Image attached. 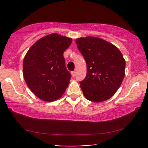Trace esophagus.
Returning a JSON list of instances; mask_svg holds the SVG:
<instances>
[{"mask_svg":"<svg viewBox=\"0 0 148 148\" xmlns=\"http://www.w3.org/2000/svg\"><path fill=\"white\" fill-rule=\"evenodd\" d=\"M71 74H72V77H75V76H76V72H75V71H72V72H71Z\"/></svg>","mask_w":148,"mask_h":148,"instance_id":"obj_1","label":"esophagus"}]
</instances>
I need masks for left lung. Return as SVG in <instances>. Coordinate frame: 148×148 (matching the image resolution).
<instances>
[{"label": "left lung", "mask_w": 148, "mask_h": 148, "mask_svg": "<svg viewBox=\"0 0 148 148\" xmlns=\"http://www.w3.org/2000/svg\"><path fill=\"white\" fill-rule=\"evenodd\" d=\"M76 43L87 64V74L80 82L85 97L93 102L110 99L125 77V60L122 53L99 37H80Z\"/></svg>", "instance_id": "1"}]
</instances>
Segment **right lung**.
Listing matches in <instances>:
<instances>
[{
  "mask_svg": "<svg viewBox=\"0 0 148 148\" xmlns=\"http://www.w3.org/2000/svg\"><path fill=\"white\" fill-rule=\"evenodd\" d=\"M72 40L57 33L42 37L30 47L23 62V78L37 97L53 101L67 89L71 74L65 67L63 53Z\"/></svg>",
  "mask_w": 148,
  "mask_h": 148,
  "instance_id": "obj_1",
  "label": "right lung"
}]
</instances>
